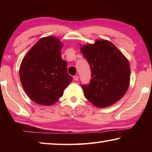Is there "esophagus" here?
<instances>
[{
  "label": "esophagus",
  "instance_id": "34e87169",
  "mask_svg": "<svg viewBox=\"0 0 152 152\" xmlns=\"http://www.w3.org/2000/svg\"><path fill=\"white\" fill-rule=\"evenodd\" d=\"M74 80L75 81H78V80H79V77H78V76H74Z\"/></svg>",
  "mask_w": 152,
  "mask_h": 152
}]
</instances>
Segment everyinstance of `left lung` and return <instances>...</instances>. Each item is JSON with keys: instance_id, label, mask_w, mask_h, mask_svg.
<instances>
[{"instance_id": "1", "label": "left lung", "mask_w": 152, "mask_h": 152, "mask_svg": "<svg viewBox=\"0 0 152 152\" xmlns=\"http://www.w3.org/2000/svg\"><path fill=\"white\" fill-rule=\"evenodd\" d=\"M81 53L91 67L90 83L82 85L84 96L99 108L109 107L125 94L130 81L127 59L109 41L83 45Z\"/></svg>"}]
</instances>
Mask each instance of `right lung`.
Segmentation results:
<instances>
[{
    "label": "right lung",
    "mask_w": 152,
    "mask_h": 152,
    "mask_svg": "<svg viewBox=\"0 0 152 152\" xmlns=\"http://www.w3.org/2000/svg\"><path fill=\"white\" fill-rule=\"evenodd\" d=\"M62 43L53 36L40 39L23 59L19 76L23 88L31 99L42 105L56 103L72 77L61 57Z\"/></svg>",
    "instance_id": "add662e5"
}]
</instances>
